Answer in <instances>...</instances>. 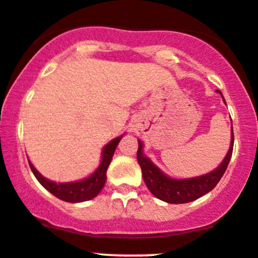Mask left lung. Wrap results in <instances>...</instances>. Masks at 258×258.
<instances>
[{
	"instance_id": "1",
	"label": "left lung",
	"mask_w": 258,
	"mask_h": 258,
	"mask_svg": "<svg viewBox=\"0 0 258 258\" xmlns=\"http://www.w3.org/2000/svg\"><path fill=\"white\" fill-rule=\"evenodd\" d=\"M219 93L221 92L219 90ZM231 132H232V135H231L232 137L231 138V147L226 158L221 163V165L217 169H215L214 171L210 172V174L192 177V179H170V177L166 176L165 174H163L160 170L156 168L147 156L143 155V145L139 142L137 159L140 168H142L143 179H144L150 192L155 198L166 201L169 204H185L196 200V199L201 198L203 195L208 194L209 191H211L212 188L216 186L217 182L220 181L222 175L225 174L228 163H230L231 156H232L233 130H231Z\"/></svg>"
}]
</instances>
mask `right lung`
<instances>
[{
    "mask_svg": "<svg viewBox=\"0 0 258 258\" xmlns=\"http://www.w3.org/2000/svg\"><path fill=\"white\" fill-rule=\"evenodd\" d=\"M120 139L121 137L115 138L114 140H111L109 144L105 145L104 150H103V159L99 168L95 170L94 174H92L89 177L82 180V181L57 184V182L49 181L46 177L42 176L30 163L31 170L34 174V176H36V179L39 181V184H42V186L47 188L55 198L60 199L63 201H67V203H82V201L90 200V199L95 198L100 192L103 186H104L105 180H107V169L109 166L111 158L114 155V151H115L116 145L120 142Z\"/></svg>",
    "mask_w": 258,
    "mask_h": 258,
    "instance_id": "1",
    "label": "right lung"
}]
</instances>
